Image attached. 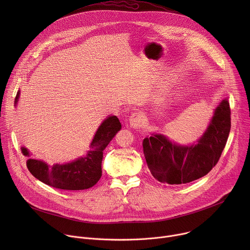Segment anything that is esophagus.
I'll return each instance as SVG.
<instances>
[{
    "label": "esophagus",
    "mask_w": 250,
    "mask_h": 250,
    "mask_svg": "<svg viewBox=\"0 0 250 250\" xmlns=\"http://www.w3.org/2000/svg\"><path fill=\"white\" fill-rule=\"evenodd\" d=\"M144 114L137 112V113H133L130 118H129V124L130 126L133 128H138L141 126L142 123H144Z\"/></svg>",
    "instance_id": "1"
}]
</instances>
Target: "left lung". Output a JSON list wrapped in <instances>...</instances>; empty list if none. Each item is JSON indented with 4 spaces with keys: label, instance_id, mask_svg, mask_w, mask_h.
<instances>
[{
    "label": "left lung",
    "instance_id": "1",
    "mask_svg": "<svg viewBox=\"0 0 250 250\" xmlns=\"http://www.w3.org/2000/svg\"><path fill=\"white\" fill-rule=\"evenodd\" d=\"M229 130V103L224 100L195 146H177L161 134L146 137L142 146L152 176L159 182L179 185L207 175L220 160Z\"/></svg>",
    "mask_w": 250,
    "mask_h": 250
}]
</instances>
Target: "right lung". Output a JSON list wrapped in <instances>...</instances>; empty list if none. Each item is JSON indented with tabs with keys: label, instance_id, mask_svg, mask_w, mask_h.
<instances>
[{
	"label": "right lung",
	"instance_id": "add662e5",
	"mask_svg": "<svg viewBox=\"0 0 250 250\" xmlns=\"http://www.w3.org/2000/svg\"><path fill=\"white\" fill-rule=\"evenodd\" d=\"M20 93L16 97L18 102ZM122 128L121 122L116 116L105 119L98 128L86 157H81L71 163L55 164L28 159L26 162L29 172L42 181L56 189L62 190H85L93 187L102 176L103 150L110 144L118 131ZM23 155L28 156L27 149L21 147Z\"/></svg>",
	"mask_w": 250,
	"mask_h": 250
}]
</instances>
